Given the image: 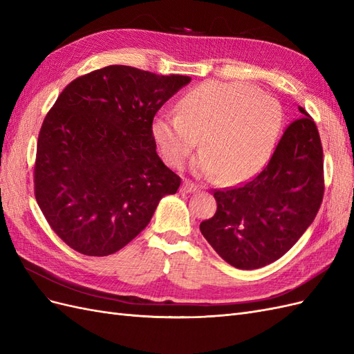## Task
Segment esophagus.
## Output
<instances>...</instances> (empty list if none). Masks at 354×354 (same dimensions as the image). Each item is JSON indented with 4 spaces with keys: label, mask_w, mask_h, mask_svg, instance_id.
<instances>
[{
    "label": "esophagus",
    "mask_w": 354,
    "mask_h": 354,
    "mask_svg": "<svg viewBox=\"0 0 354 354\" xmlns=\"http://www.w3.org/2000/svg\"><path fill=\"white\" fill-rule=\"evenodd\" d=\"M196 190H198V186L189 180H185L183 186H181V192H185V194H192V192H196Z\"/></svg>",
    "instance_id": "1"
}]
</instances>
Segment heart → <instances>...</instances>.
Wrapping results in <instances>:
<instances>
[{"label": "heart", "mask_w": 354, "mask_h": 354, "mask_svg": "<svg viewBox=\"0 0 354 354\" xmlns=\"http://www.w3.org/2000/svg\"><path fill=\"white\" fill-rule=\"evenodd\" d=\"M282 128L281 106L272 95L243 82L207 81L185 94L178 112H160L152 137L171 167H183L202 145L196 173L239 185L270 159Z\"/></svg>", "instance_id": "obj_1"}]
</instances>
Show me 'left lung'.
Returning <instances> with one entry per match:
<instances>
[{
	"label": "left lung",
	"instance_id": "1",
	"mask_svg": "<svg viewBox=\"0 0 354 354\" xmlns=\"http://www.w3.org/2000/svg\"><path fill=\"white\" fill-rule=\"evenodd\" d=\"M288 125L269 164L238 187L214 190L217 211L201 232L224 261L260 269L292 248L324 199V151L315 121L303 108Z\"/></svg>",
	"mask_w": 354,
	"mask_h": 354
}]
</instances>
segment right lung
<instances>
[{"mask_svg": "<svg viewBox=\"0 0 354 354\" xmlns=\"http://www.w3.org/2000/svg\"><path fill=\"white\" fill-rule=\"evenodd\" d=\"M190 80L112 65L60 93L38 136L34 183L50 227L72 250L120 251L176 194L181 178L158 156L152 121Z\"/></svg>", "mask_w": 354, "mask_h": 354, "instance_id": "obj_1", "label": "right lung"}]
</instances>
